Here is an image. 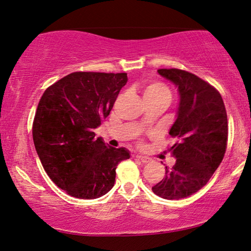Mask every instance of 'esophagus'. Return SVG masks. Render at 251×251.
I'll use <instances>...</instances> for the list:
<instances>
[{
	"label": "esophagus",
	"mask_w": 251,
	"mask_h": 251,
	"mask_svg": "<svg viewBox=\"0 0 251 251\" xmlns=\"http://www.w3.org/2000/svg\"><path fill=\"white\" fill-rule=\"evenodd\" d=\"M137 158L139 160L141 161V163H144V164H147V163H149L150 160V158L149 157H147V156H141V155H139V156H137Z\"/></svg>",
	"instance_id": "1"
}]
</instances>
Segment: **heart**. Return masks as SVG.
<instances>
[{"instance_id": "obj_1", "label": "heart", "mask_w": 251, "mask_h": 251, "mask_svg": "<svg viewBox=\"0 0 251 251\" xmlns=\"http://www.w3.org/2000/svg\"><path fill=\"white\" fill-rule=\"evenodd\" d=\"M144 96H167L171 99V92L168 87L160 83H151L145 88Z\"/></svg>"}]
</instances>
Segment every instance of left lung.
Here are the masks:
<instances>
[{"mask_svg": "<svg viewBox=\"0 0 251 251\" xmlns=\"http://www.w3.org/2000/svg\"><path fill=\"white\" fill-rule=\"evenodd\" d=\"M158 74L177 87L179 104L169 134L177 142L171 147L176 163L152 186L166 200L187 198L205 185L225 157L228 119L219 92L205 80L182 69H158Z\"/></svg>", "mask_w": 251, "mask_h": 251, "instance_id": "8db88e82", "label": "left lung"}]
</instances>
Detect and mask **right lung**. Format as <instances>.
<instances>
[{"label": "right lung", "instance_id": "1", "mask_svg": "<svg viewBox=\"0 0 251 251\" xmlns=\"http://www.w3.org/2000/svg\"><path fill=\"white\" fill-rule=\"evenodd\" d=\"M126 80V73L75 72L41 96L32 126L34 147L50 179L71 196L105 195L118 164L130 158L128 149L110 147L94 132Z\"/></svg>", "mask_w": 251, "mask_h": 251}]
</instances>
